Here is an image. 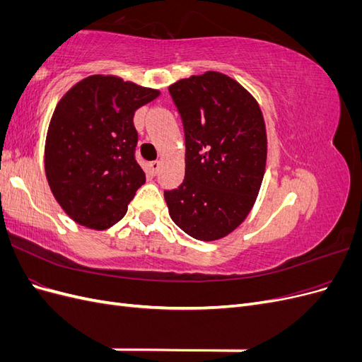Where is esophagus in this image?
Here are the masks:
<instances>
[{
  "mask_svg": "<svg viewBox=\"0 0 362 362\" xmlns=\"http://www.w3.org/2000/svg\"><path fill=\"white\" fill-rule=\"evenodd\" d=\"M149 168H151V172L156 175V173L158 172V169H160V161H157V160L151 161V163H149Z\"/></svg>",
  "mask_w": 362,
  "mask_h": 362,
  "instance_id": "esophagus-1",
  "label": "esophagus"
}]
</instances>
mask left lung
Instances as JSON below:
<instances>
[{
  "label": "left lung",
  "instance_id": "left-lung-1",
  "mask_svg": "<svg viewBox=\"0 0 362 362\" xmlns=\"http://www.w3.org/2000/svg\"><path fill=\"white\" fill-rule=\"evenodd\" d=\"M182 120L185 177L164 190L169 214L196 240H217L245 221L266 168L257 101L229 76L205 72L169 86Z\"/></svg>",
  "mask_w": 362,
  "mask_h": 362
}]
</instances>
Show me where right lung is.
I'll return each mask as SVG.
<instances>
[{"label":"right lung","mask_w":362,"mask_h":362,"mask_svg":"<svg viewBox=\"0 0 362 362\" xmlns=\"http://www.w3.org/2000/svg\"><path fill=\"white\" fill-rule=\"evenodd\" d=\"M157 96L156 89L93 75L57 104L47 136L45 172L54 198L76 223L105 229L125 216L146 180L136 160L133 116Z\"/></svg>","instance_id":"add662e5"}]
</instances>
